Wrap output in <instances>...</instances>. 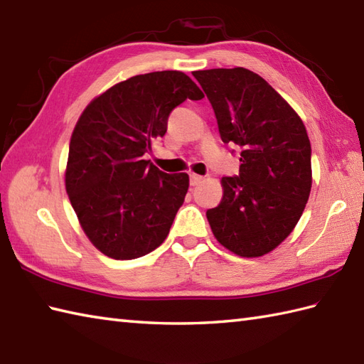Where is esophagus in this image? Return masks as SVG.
<instances>
[{"label":"esophagus","mask_w":364,"mask_h":364,"mask_svg":"<svg viewBox=\"0 0 364 364\" xmlns=\"http://www.w3.org/2000/svg\"><path fill=\"white\" fill-rule=\"evenodd\" d=\"M204 181V177L203 176H199V174H195V173H191L190 174V183L193 185V187H196V185H199L200 182Z\"/></svg>","instance_id":"1"}]
</instances>
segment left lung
Wrapping results in <instances>:
<instances>
[{
	"label": "left lung",
	"mask_w": 364,
	"mask_h": 364,
	"mask_svg": "<svg viewBox=\"0 0 364 364\" xmlns=\"http://www.w3.org/2000/svg\"><path fill=\"white\" fill-rule=\"evenodd\" d=\"M212 104L224 143L240 148L238 176L221 179L224 196L207 220L220 243L260 257L293 232L311 190V146L289 104L246 68L193 71ZM235 152V151H232Z\"/></svg>",
	"instance_id": "left-lung-1"
}]
</instances>
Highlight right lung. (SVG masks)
Listing matches in <instances>:
<instances>
[{
    "label": "right lung",
    "mask_w": 364,
    "mask_h": 364,
    "mask_svg": "<svg viewBox=\"0 0 364 364\" xmlns=\"http://www.w3.org/2000/svg\"><path fill=\"white\" fill-rule=\"evenodd\" d=\"M187 98L204 95L185 73L139 75L95 98L73 131L67 193L85 235L110 258L159 247L183 204L188 174H166L143 156Z\"/></svg>",
    "instance_id": "obj_1"
}]
</instances>
